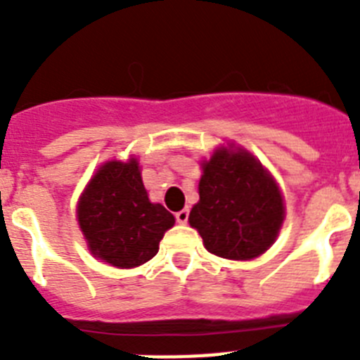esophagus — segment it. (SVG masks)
Segmentation results:
<instances>
[{
	"label": "esophagus",
	"instance_id": "obj_1",
	"mask_svg": "<svg viewBox=\"0 0 360 360\" xmlns=\"http://www.w3.org/2000/svg\"><path fill=\"white\" fill-rule=\"evenodd\" d=\"M174 218H176L178 224H187V219H189V209H182V211H178L176 214H174Z\"/></svg>",
	"mask_w": 360,
	"mask_h": 360
}]
</instances>
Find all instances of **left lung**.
Segmentation results:
<instances>
[{
    "label": "left lung",
    "mask_w": 360,
    "mask_h": 360,
    "mask_svg": "<svg viewBox=\"0 0 360 360\" xmlns=\"http://www.w3.org/2000/svg\"><path fill=\"white\" fill-rule=\"evenodd\" d=\"M198 193L189 224L209 252L252 259L274 243L285 218L281 193L250 153L218 149L203 164Z\"/></svg>",
    "instance_id": "left-lung-1"
}]
</instances>
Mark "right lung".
Masks as SVG:
<instances>
[{
  "label": "right lung",
  "mask_w": 360,
  "mask_h": 360,
  "mask_svg": "<svg viewBox=\"0 0 360 360\" xmlns=\"http://www.w3.org/2000/svg\"><path fill=\"white\" fill-rule=\"evenodd\" d=\"M91 254L119 269L149 262L174 216L151 203L135 158L108 162L91 178L77 207Z\"/></svg>",
  "instance_id": "obj_1"
}]
</instances>
